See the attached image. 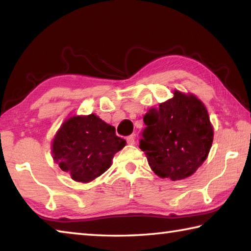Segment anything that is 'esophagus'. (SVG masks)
I'll return each mask as SVG.
<instances>
[{"label": "esophagus", "instance_id": "1", "mask_svg": "<svg viewBox=\"0 0 251 251\" xmlns=\"http://www.w3.org/2000/svg\"><path fill=\"white\" fill-rule=\"evenodd\" d=\"M126 142L128 145H134L135 144V135H130L128 137L126 138Z\"/></svg>", "mask_w": 251, "mask_h": 251}]
</instances>
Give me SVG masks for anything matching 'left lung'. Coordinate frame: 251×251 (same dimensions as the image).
<instances>
[{
	"label": "left lung",
	"instance_id": "1",
	"mask_svg": "<svg viewBox=\"0 0 251 251\" xmlns=\"http://www.w3.org/2000/svg\"><path fill=\"white\" fill-rule=\"evenodd\" d=\"M174 96L148 109L139 139L148 164L160 178L181 180L192 176L209 154L214 141L206 106L192 93Z\"/></svg>",
	"mask_w": 251,
	"mask_h": 251
}]
</instances>
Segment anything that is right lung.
Instances as JSON below:
<instances>
[{
	"label": "right lung",
	"instance_id": "add662e5",
	"mask_svg": "<svg viewBox=\"0 0 251 251\" xmlns=\"http://www.w3.org/2000/svg\"><path fill=\"white\" fill-rule=\"evenodd\" d=\"M126 145L115 127L95 115H73L65 120L52 141L55 163L78 182H91L112 165L114 155Z\"/></svg>",
	"mask_w": 251,
	"mask_h": 251
}]
</instances>
